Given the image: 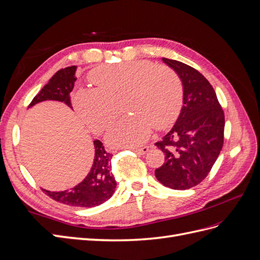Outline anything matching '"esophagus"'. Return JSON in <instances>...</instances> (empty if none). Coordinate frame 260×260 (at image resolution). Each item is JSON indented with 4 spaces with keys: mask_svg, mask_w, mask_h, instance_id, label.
<instances>
[{
    "mask_svg": "<svg viewBox=\"0 0 260 260\" xmlns=\"http://www.w3.org/2000/svg\"><path fill=\"white\" fill-rule=\"evenodd\" d=\"M131 151H133V152L139 154V155H144V154H146L148 152V146H143V147H141V148H132Z\"/></svg>",
    "mask_w": 260,
    "mask_h": 260,
    "instance_id": "34e87169",
    "label": "esophagus"
}]
</instances>
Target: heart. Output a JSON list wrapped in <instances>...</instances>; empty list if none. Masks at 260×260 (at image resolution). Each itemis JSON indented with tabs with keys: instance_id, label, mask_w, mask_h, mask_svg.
Instances as JSON below:
<instances>
[{
	"instance_id": "1",
	"label": "heart",
	"mask_w": 260,
	"mask_h": 260,
	"mask_svg": "<svg viewBox=\"0 0 260 260\" xmlns=\"http://www.w3.org/2000/svg\"><path fill=\"white\" fill-rule=\"evenodd\" d=\"M91 81L73 94V103L89 127L102 132L109 127L122 102L127 116L108 131L106 140L115 147L143 144L157 130L175 122L183 101V84L179 75L166 65L149 60H130L93 70Z\"/></svg>"
}]
</instances>
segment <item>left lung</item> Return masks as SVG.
<instances>
[{
    "label": "left lung",
    "instance_id": "8db88e82",
    "mask_svg": "<svg viewBox=\"0 0 260 260\" xmlns=\"http://www.w3.org/2000/svg\"><path fill=\"white\" fill-rule=\"evenodd\" d=\"M183 84V105L172 129L155 145L165 154L155 170L159 182L174 190L201 183L223 145L224 114L216 92L200 72L183 62L162 58Z\"/></svg>",
    "mask_w": 260,
    "mask_h": 260
}]
</instances>
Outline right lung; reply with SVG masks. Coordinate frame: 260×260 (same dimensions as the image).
Listing matches in <instances>:
<instances>
[{
	"mask_svg": "<svg viewBox=\"0 0 260 260\" xmlns=\"http://www.w3.org/2000/svg\"><path fill=\"white\" fill-rule=\"evenodd\" d=\"M77 66L62 68L55 74L41 91L31 101L28 107H32L43 101H59L73 108L70 102V92L73 91ZM94 144V160L91 170L79 184L69 191L51 192L43 190L54 201L75 207H95L112 198L116 188V180L112 174L111 159L113 154L107 152L103 143L95 140Z\"/></svg>",
	"mask_w": 260,
	"mask_h": 260,
	"instance_id": "1",
	"label": "right lung"
}]
</instances>
